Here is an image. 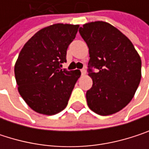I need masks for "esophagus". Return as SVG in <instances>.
Wrapping results in <instances>:
<instances>
[{
	"label": "esophagus",
	"mask_w": 149,
	"mask_h": 149,
	"mask_svg": "<svg viewBox=\"0 0 149 149\" xmlns=\"http://www.w3.org/2000/svg\"><path fill=\"white\" fill-rule=\"evenodd\" d=\"M85 73H86V70L84 68V69H82L81 70V74L82 75H85Z\"/></svg>",
	"instance_id": "1"
}]
</instances>
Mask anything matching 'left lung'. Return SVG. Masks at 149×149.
<instances>
[{
    "label": "left lung",
    "mask_w": 149,
    "mask_h": 149,
    "mask_svg": "<svg viewBox=\"0 0 149 149\" xmlns=\"http://www.w3.org/2000/svg\"><path fill=\"white\" fill-rule=\"evenodd\" d=\"M78 31L89 47L87 71L93 81L87 104L101 116L116 113L132 100L139 86L141 58L132 42L107 22L87 23Z\"/></svg>",
    "instance_id": "1"
}]
</instances>
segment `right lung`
Wrapping results in <instances>:
<instances>
[{
	"mask_svg": "<svg viewBox=\"0 0 149 149\" xmlns=\"http://www.w3.org/2000/svg\"><path fill=\"white\" fill-rule=\"evenodd\" d=\"M78 25L54 24L37 32L21 49L15 65L18 91L28 106L55 115L68 104L79 70L61 69Z\"/></svg>",
	"mask_w": 149,
	"mask_h": 149,
	"instance_id": "right-lung-1",
	"label": "right lung"
}]
</instances>
